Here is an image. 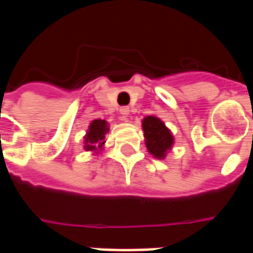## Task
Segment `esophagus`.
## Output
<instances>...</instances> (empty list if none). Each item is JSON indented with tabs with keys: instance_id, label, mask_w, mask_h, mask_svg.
Returning <instances> with one entry per match:
<instances>
[{
	"instance_id": "34e87169",
	"label": "esophagus",
	"mask_w": 253,
	"mask_h": 253,
	"mask_svg": "<svg viewBox=\"0 0 253 253\" xmlns=\"http://www.w3.org/2000/svg\"><path fill=\"white\" fill-rule=\"evenodd\" d=\"M119 112H121L122 118L126 119L127 116L130 115V108H128V107H121V108H119Z\"/></svg>"
}]
</instances>
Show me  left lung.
<instances>
[{"label":"left lung","instance_id":"obj_1","mask_svg":"<svg viewBox=\"0 0 253 253\" xmlns=\"http://www.w3.org/2000/svg\"><path fill=\"white\" fill-rule=\"evenodd\" d=\"M142 130L149 153L156 159H165L167 153L173 146L175 138L164 122L157 116H145L142 119Z\"/></svg>","mask_w":253,"mask_h":253}]
</instances>
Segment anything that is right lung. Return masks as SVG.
Instances as JSON below:
<instances>
[{
    "mask_svg": "<svg viewBox=\"0 0 253 253\" xmlns=\"http://www.w3.org/2000/svg\"><path fill=\"white\" fill-rule=\"evenodd\" d=\"M110 131L108 122L104 119H94L90 122L88 131L84 137V149L86 152L99 153L104 148L105 134Z\"/></svg>",
    "mask_w": 253,
    "mask_h": 253,
    "instance_id": "right-lung-1",
    "label": "right lung"
}]
</instances>
